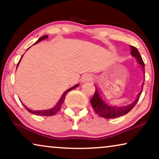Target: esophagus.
<instances>
[{"label": "esophagus", "mask_w": 159, "mask_h": 159, "mask_svg": "<svg viewBox=\"0 0 159 159\" xmlns=\"http://www.w3.org/2000/svg\"><path fill=\"white\" fill-rule=\"evenodd\" d=\"M93 79L92 76L90 75H84L82 77V82H88V81H90Z\"/></svg>", "instance_id": "34e87169"}]
</instances>
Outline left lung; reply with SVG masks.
Segmentation results:
<instances>
[{
	"instance_id": "1",
	"label": "left lung",
	"mask_w": 159,
	"mask_h": 159,
	"mask_svg": "<svg viewBox=\"0 0 159 159\" xmlns=\"http://www.w3.org/2000/svg\"><path fill=\"white\" fill-rule=\"evenodd\" d=\"M130 48H131V52H130L131 56L135 58L138 64L143 67V70H145V64L138 50L132 45H130ZM141 93L142 91L138 93L137 98L134 100L132 103L127 104V105H116L112 101L106 100L96 88L95 94L92 99L90 100V103L95 113L98 114L100 116L106 119H114L123 116L129 112L138 103Z\"/></svg>"
}]
</instances>
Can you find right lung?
I'll use <instances>...</instances> for the list:
<instances>
[{
  "mask_svg": "<svg viewBox=\"0 0 159 159\" xmlns=\"http://www.w3.org/2000/svg\"><path fill=\"white\" fill-rule=\"evenodd\" d=\"M47 38H48V35L42 36V37H41V38H40L38 39V40L37 41V42H36L35 43H34V44H37V43H38L39 42H40L41 40H45V39H47ZM24 56V55H22V56ZM22 56H21V58H20V60H19V63H18V64H17L16 69H17V67H18V66H19V63H20V61H21V58H22ZM78 85H79V84H76V85L71 87V88H70L69 89H68V90H67L65 91V92L64 93V94L62 95V96L61 97V98L59 99V101H58L57 102V103H56V105L54 106L53 108H50V109L34 111V110L30 109V108H28V107H27V106H26L24 103H22V104H23V106L25 107L26 109H27L29 112L32 113V114H35V115H38V116H53V115H55V114H56V113H57V112L58 111L60 110L61 107V105L63 104V103H64V100H65V98H66V94H67V93H69V91H71V90H73V89H75L76 88H77Z\"/></svg>",
  "mask_w": 159,
  "mask_h": 159,
  "instance_id": "right-lung-1",
  "label": "right lung"
}]
</instances>
